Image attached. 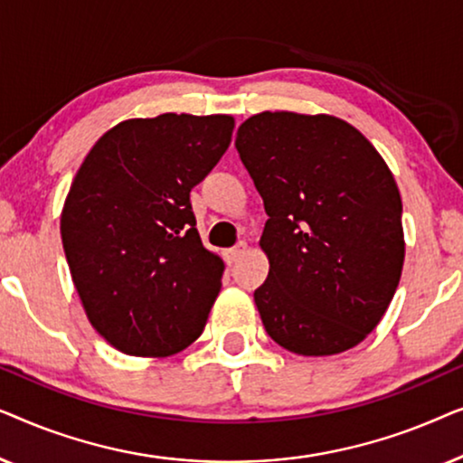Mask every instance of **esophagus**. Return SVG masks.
<instances>
[{"mask_svg": "<svg viewBox=\"0 0 463 463\" xmlns=\"http://www.w3.org/2000/svg\"><path fill=\"white\" fill-rule=\"evenodd\" d=\"M244 252H246V242H238L236 246H233V249H227L225 250V261L230 263V265L236 263L238 259L244 255Z\"/></svg>", "mask_w": 463, "mask_h": 463, "instance_id": "1", "label": "esophagus"}]
</instances>
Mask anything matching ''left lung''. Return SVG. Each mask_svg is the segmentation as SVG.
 Returning a JSON list of instances; mask_svg holds the SVG:
<instances>
[{"mask_svg": "<svg viewBox=\"0 0 463 463\" xmlns=\"http://www.w3.org/2000/svg\"><path fill=\"white\" fill-rule=\"evenodd\" d=\"M236 149L268 223L269 274L255 290L263 326L301 356L358 345L379 325L404 261L402 202L377 149L344 119L263 111Z\"/></svg>", "mask_w": 463, "mask_h": 463, "instance_id": "8db88e82", "label": "left lung"}]
</instances>
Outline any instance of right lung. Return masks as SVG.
Segmentation results:
<instances>
[{
	"label": "right lung",
	"mask_w": 463,
	"mask_h": 463,
	"mask_svg": "<svg viewBox=\"0 0 463 463\" xmlns=\"http://www.w3.org/2000/svg\"><path fill=\"white\" fill-rule=\"evenodd\" d=\"M232 132L230 116L126 119L75 175L62 249L88 320L116 350L170 356L204 331L223 261L202 246L189 192L217 166Z\"/></svg>",
	"instance_id": "obj_1"
}]
</instances>
